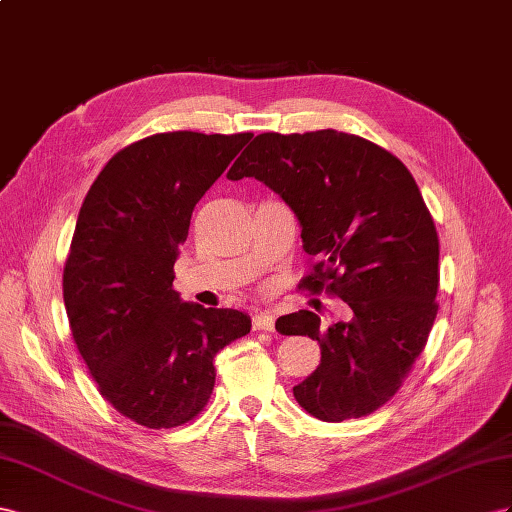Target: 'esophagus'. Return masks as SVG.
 Listing matches in <instances>:
<instances>
[{
  "mask_svg": "<svg viewBox=\"0 0 512 512\" xmlns=\"http://www.w3.org/2000/svg\"><path fill=\"white\" fill-rule=\"evenodd\" d=\"M253 330H274V317L268 311H259L253 315Z\"/></svg>",
  "mask_w": 512,
  "mask_h": 512,
  "instance_id": "esophagus-1",
  "label": "esophagus"
}]
</instances>
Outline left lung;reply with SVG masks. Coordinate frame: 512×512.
<instances>
[{
    "label": "left lung",
    "mask_w": 512,
    "mask_h": 512,
    "mask_svg": "<svg viewBox=\"0 0 512 512\" xmlns=\"http://www.w3.org/2000/svg\"><path fill=\"white\" fill-rule=\"evenodd\" d=\"M227 178H255L287 203L315 257L302 285L345 302L347 319L330 326L313 311L276 319L281 334L321 349L296 401L324 422L369 416L401 388L437 315L440 242L412 173L379 145L328 128L257 135Z\"/></svg>",
    "instance_id": "1"
}]
</instances>
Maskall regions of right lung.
I'll return each mask as SVG.
<instances>
[{
  "label": "right lung",
  "instance_id": "add662e5",
  "mask_svg": "<svg viewBox=\"0 0 512 512\" xmlns=\"http://www.w3.org/2000/svg\"><path fill=\"white\" fill-rule=\"evenodd\" d=\"M251 133H160L120 150L79 210L64 304L98 390L150 429L193 420L214 388V356L251 332L236 309H203L173 289L197 201Z\"/></svg>",
  "mask_w": 512,
  "mask_h": 512
}]
</instances>
